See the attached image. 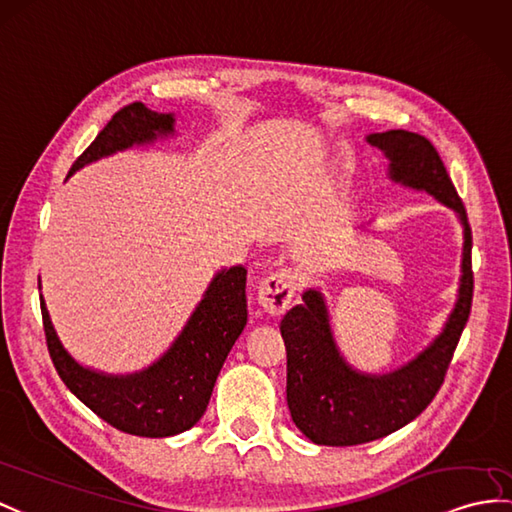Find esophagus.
Segmentation results:
<instances>
[{
    "instance_id": "1",
    "label": "esophagus",
    "mask_w": 512,
    "mask_h": 512,
    "mask_svg": "<svg viewBox=\"0 0 512 512\" xmlns=\"http://www.w3.org/2000/svg\"><path fill=\"white\" fill-rule=\"evenodd\" d=\"M297 289V276L289 269L271 273L258 286V304L265 308V313L280 317L291 306V299Z\"/></svg>"
}]
</instances>
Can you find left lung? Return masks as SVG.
<instances>
[{
  "instance_id": "1",
  "label": "left lung",
  "mask_w": 512,
  "mask_h": 512,
  "mask_svg": "<svg viewBox=\"0 0 512 512\" xmlns=\"http://www.w3.org/2000/svg\"><path fill=\"white\" fill-rule=\"evenodd\" d=\"M389 160L391 182L426 191L452 208L463 226L456 304L441 334L406 365L365 373L343 358L334 341L326 297L306 289L280 323L286 345V402L295 426L317 445H360L382 439L419 417L439 393L445 371L469 319L473 297L471 228L443 160L426 136L389 130L367 136Z\"/></svg>"
}]
</instances>
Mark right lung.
<instances>
[{
  "instance_id": "right-lung-1",
  "label": "right lung",
  "mask_w": 512,
  "mask_h": 512,
  "mask_svg": "<svg viewBox=\"0 0 512 512\" xmlns=\"http://www.w3.org/2000/svg\"><path fill=\"white\" fill-rule=\"evenodd\" d=\"M173 134L176 117L171 112H154L134 102L112 115L106 128L73 162L69 176L99 158L152 145ZM245 280L243 265L217 271L169 350L134 373H106L78 363L56 334L41 295L49 356L67 389L112 428L149 439L180 434L206 413L219 371L245 328Z\"/></svg>"
}]
</instances>
